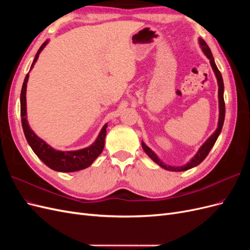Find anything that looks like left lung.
<instances>
[{"label": "left lung", "mask_w": 250, "mask_h": 250, "mask_svg": "<svg viewBox=\"0 0 250 250\" xmlns=\"http://www.w3.org/2000/svg\"><path fill=\"white\" fill-rule=\"evenodd\" d=\"M199 43H200V47L203 51L204 54L207 55V57L209 59V62L211 65V69H213L215 75H216V78L218 81V98H219V122H218V128L216 129V131L210 135V137L207 140V142L203 144V145L200 147V149L198 150V152L196 153V155L192 158V160L188 162L187 165L185 166H181V167H171V166L168 165H165L160 158L156 156V154L153 152L152 150H151L148 146L145 145V143H142V147L144 149V151L147 153V155L152 160L153 162H155L156 164H158L161 166L162 168L166 169V170H169V171H175V172H180V171H186L191 169L193 167H196V166H198L204 158L208 156V154L209 153L210 149L213 148V146L215 145V143L219 137V134H220L221 130H222V126L224 123V118H225V103H224V98H223V92H224V84H223V79H222V75L220 73V71L218 70V67L215 63V60L213 57V54H211L210 49L208 48V43L204 42L202 39H199Z\"/></svg>", "instance_id": "obj_1"}]
</instances>
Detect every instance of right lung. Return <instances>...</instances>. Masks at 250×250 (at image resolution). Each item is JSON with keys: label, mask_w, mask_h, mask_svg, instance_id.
<instances>
[{"label": "right lung", "mask_w": 250, "mask_h": 250, "mask_svg": "<svg viewBox=\"0 0 250 250\" xmlns=\"http://www.w3.org/2000/svg\"><path fill=\"white\" fill-rule=\"evenodd\" d=\"M48 43V41L44 42L40 50L37 51L35 58L32 62L31 67L39 59L40 53L42 51V49L46 47ZM29 79V74L26 75L24 83H22L21 92V125L22 129H24L25 137L27 139V142L34 151V153L39 156L41 161L44 165H47L49 168L52 170H55L58 172H75L83 170L94 163L96 158L101 154L104 148V142H105V135H106V127L107 124H105L100 131L99 135L96 140V142L90 145L89 147H86L81 150L76 151H59L53 149L48 144L40 139L37 135L33 132V130L30 128L28 121H27V108H26V89H27V82Z\"/></svg>", "instance_id": "right-lung-1"}]
</instances>
